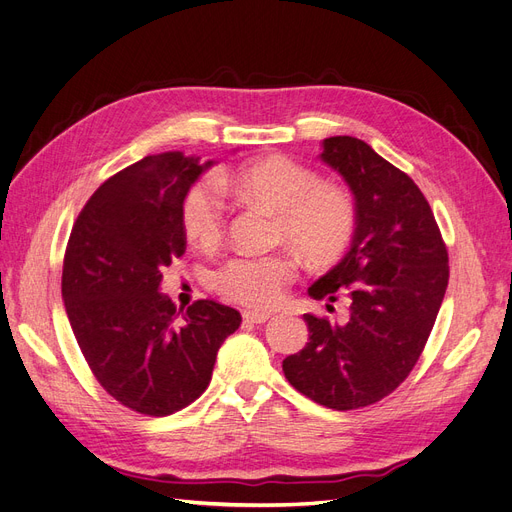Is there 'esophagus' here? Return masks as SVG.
Wrapping results in <instances>:
<instances>
[{
  "label": "esophagus",
  "instance_id": "obj_1",
  "mask_svg": "<svg viewBox=\"0 0 512 512\" xmlns=\"http://www.w3.org/2000/svg\"><path fill=\"white\" fill-rule=\"evenodd\" d=\"M269 318H271L269 312H250V309H247V312H243V320H245V322L262 324V322H267Z\"/></svg>",
  "mask_w": 512,
  "mask_h": 512
}]
</instances>
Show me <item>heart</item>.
Returning <instances> with one entry per match:
<instances>
[{
    "label": "heart",
    "mask_w": 512,
    "mask_h": 512,
    "mask_svg": "<svg viewBox=\"0 0 512 512\" xmlns=\"http://www.w3.org/2000/svg\"><path fill=\"white\" fill-rule=\"evenodd\" d=\"M222 189L239 203L277 215L275 241L292 245L312 265H331L352 243L356 211L350 196L320 183L312 168L271 156L190 185L181 200V224L185 237L203 250L224 239L228 207ZM297 273L299 262L288 254L235 256L213 273V288L232 303L265 309L284 299Z\"/></svg>",
    "instance_id": "b5f03b06"
}]
</instances>
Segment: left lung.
Masks as SVG:
<instances>
[{
  "label": "left lung",
  "mask_w": 512,
  "mask_h": 512,
  "mask_svg": "<svg viewBox=\"0 0 512 512\" xmlns=\"http://www.w3.org/2000/svg\"><path fill=\"white\" fill-rule=\"evenodd\" d=\"M320 160L350 185L356 228L342 262L307 292L331 303L346 294L350 312L344 324L305 314L309 342L282 369L316 404L356 410L391 395L416 365L448 286V252L418 185L365 141L324 138Z\"/></svg>",
  "instance_id": "8db88e82"
}]
</instances>
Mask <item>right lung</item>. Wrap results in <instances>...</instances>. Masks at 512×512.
Instances as JSON below:
<instances>
[{
    "label": "right lung",
    "instance_id": "obj_1",
    "mask_svg": "<svg viewBox=\"0 0 512 512\" xmlns=\"http://www.w3.org/2000/svg\"><path fill=\"white\" fill-rule=\"evenodd\" d=\"M213 166L168 151L106 179L70 232L61 297L89 369L121 406L166 416L205 393L241 314L209 299L185 314L160 292L185 252L181 200ZM182 318H178V314Z\"/></svg>",
    "mask_w": 512,
    "mask_h": 512
}]
</instances>
